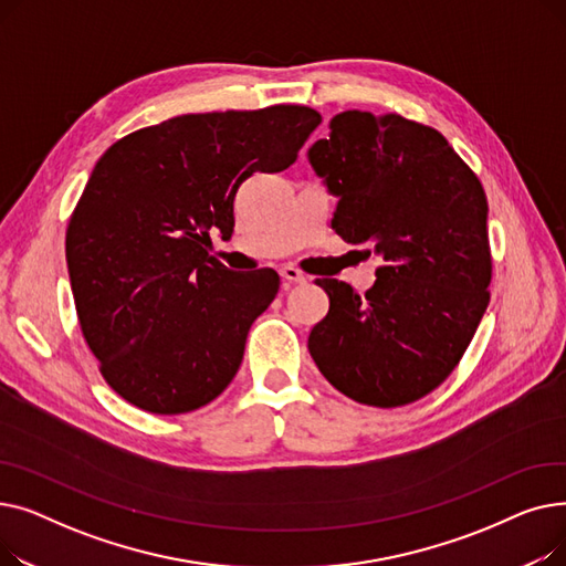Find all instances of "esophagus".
<instances>
[{"instance_id":"1","label":"esophagus","mask_w":566,"mask_h":566,"mask_svg":"<svg viewBox=\"0 0 566 566\" xmlns=\"http://www.w3.org/2000/svg\"><path fill=\"white\" fill-rule=\"evenodd\" d=\"M280 275H282V280L293 282V284H305L307 282V277L298 271V268H293V265H282Z\"/></svg>"}]
</instances>
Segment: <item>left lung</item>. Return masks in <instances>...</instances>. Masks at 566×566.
<instances>
[{"label": "left lung", "mask_w": 566, "mask_h": 566, "mask_svg": "<svg viewBox=\"0 0 566 566\" xmlns=\"http://www.w3.org/2000/svg\"><path fill=\"white\" fill-rule=\"evenodd\" d=\"M307 160L337 197L333 229L376 254L360 295L323 277L331 310L307 339L318 371L358 403L418 401L452 374L489 307V203L438 130L346 109Z\"/></svg>", "instance_id": "1"}]
</instances>
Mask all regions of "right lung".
I'll return each instance as SVG.
<instances>
[{
	"label": "right lung",
	"mask_w": 566,
	"mask_h": 566,
	"mask_svg": "<svg viewBox=\"0 0 566 566\" xmlns=\"http://www.w3.org/2000/svg\"><path fill=\"white\" fill-rule=\"evenodd\" d=\"M321 124L305 105L184 114L112 144L66 231L82 335L128 403L181 415L211 403L243 363L250 325L273 303V268L229 271L211 231L231 235L254 174L284 171Z\"/></svg>",
	"instance_id": "1"
}]
</instances>
